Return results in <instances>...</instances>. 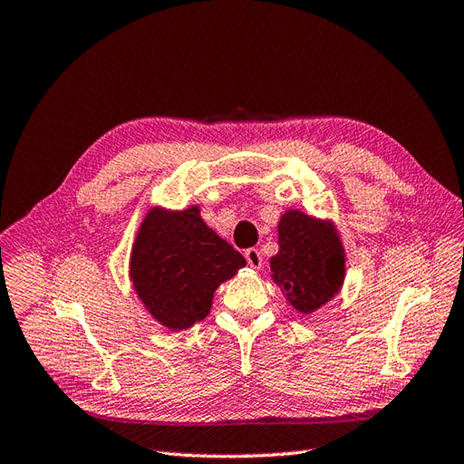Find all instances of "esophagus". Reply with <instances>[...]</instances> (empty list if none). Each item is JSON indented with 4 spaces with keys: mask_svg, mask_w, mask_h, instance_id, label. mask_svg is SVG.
<instances>
[{
    "mask_svg": "<svg viewBox=\"0 0 464 464\" xmlns=\"http://www.w3.org/2000/svg\"><path fill=\"white\" fill-rule=\"evenodd\" d=\"M245 258H246V263H248V266H253V268H260L263 266V255H260V251L258 248H246L245 251Z\"/></svg>",
    "mask_w": 464,
    "mask_h": 464,
    "instance_id": "1",
    "label": "esophagus"
}]
</instances>
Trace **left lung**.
I'll return each instance as SVG.
<instances>
[{"label":"left lung","mask_w":464,"mask_h":464,"mask_svg":"<svg viewBox=\"0 0 464 464\" xmlns=\"http://www.w3.org/2000/svg\"><path fill=\"white\" fill-rule=\"evenodd\" d=\"M280 251L270 258L272 278L294 310L312 314L339 292L345 255L331 225L286 211L278 225Z\"/></svg>","instance_id":"left-lung-1"}]
</instances>
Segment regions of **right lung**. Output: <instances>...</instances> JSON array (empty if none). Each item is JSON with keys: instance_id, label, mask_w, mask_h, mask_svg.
<instances>
[{"instance_id": "add662e5", "label": "right lung", "mask_w": 464, "mask_h": 464, "mask_svg": "<svg viewBox=\"0 0 464 464\" xmlns=\"http://www.w3.org/2000/svg\"><path fill=\"white\" fill-rule=\"evenodd\" d=\"M243 266V255L201 221L196 206L178 213L152 209L130 253V280L140 302L172 331L201 322L213 292Z\"/></svg>"}]
</instances>
